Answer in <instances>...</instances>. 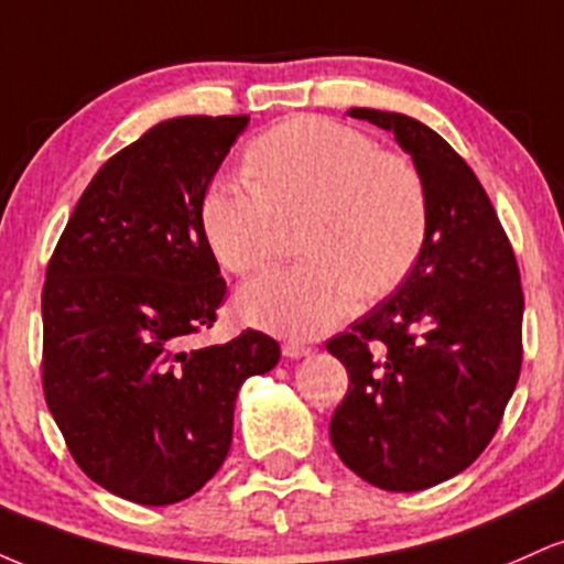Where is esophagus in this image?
<instances>
[{
  "mask_svg": "<svg viewBox=\"0 0 564 564\" xmlns=\"http://www.w3.org/2000/svg\"><path fill=\"white\" fill-rule=\"evenodd\" d=\"M283 355H286V358H304V355H310V345H304V341H296V339H289V341H283Z\"/></svg>",
  "mask_w": 564,
  "mask_h": 564,
  "instance_id": "1",
  "label": "esophagus"
}]
</instances>
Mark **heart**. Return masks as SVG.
<instances>
[{"mask_svg":"<svg viewBox=\"0 0 564 564\" xmlns=\"http://www.w3.org/2000/svg\"><path fill=\"white\" fill-rule=\"evenodd\" d=\"M249 180L206 191V238L225 270L249 275L275 260L283 219L304 217L307 260L270 270L238 294L243 318L270 332L318 336L341 321L360 289H398L422 254L430 196L413 161L358 129L294 116L251 142Z\"/></svg>","mask_w":564,"mask_h":564,"instance_id":"1","label":"heart"}]
</instances>
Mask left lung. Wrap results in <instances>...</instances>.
Here are the masks:
<instances>
[{
	"instance_id": "8db88e82",
	"label": "left lung",
	"mask_w": 564,
	"mask_h": 564,
	"mask_svg": "<svg viewBox=\"0 0 564 564\" xmlns=\"http://www.w3.org/2000/svg\"><path fill=\"white\" fill-rule=\"evenodd\" d=\"M390 129L430 196V230L390 300L326 341L349 373L328 435L366 482L411 494L448 480L494 440L522 368L514 249L488 193L435 129L352 108Z\"/></svg>"
}]
</instances>
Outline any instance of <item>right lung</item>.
<instances>
[{
	"label": "right lung",
	"mask_w": 564,
	"mask_h": 564,
	"mask_svg": "<svg viewBox=\"0 0 564 564\" xmlns=\"http://www.w3.org/2000/svg\"><path fill=\"white\" fill-rule=\"evenodd\" d=\"M249 116H180L97 170L47 264L42 387L89 480L142 507L193 496L223 467L241 384L281 358L246 328L196 347L228 294L206 187Z\"/></svg>",
	"instance_id": "right-lung-1"
}]
</instances>
